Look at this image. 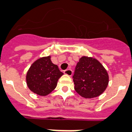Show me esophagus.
<instances>
[{"label":"esophagus","instance_id":"1","mask_svg":"<svg viewBox=\"0 0 132 132\" xmlns=\"http://www.w3.org/2000/svg\"><path fill=\"white\" fill-rule=\"evenodd\" d=\"M64 74H66V75H68V76H71V75H73V71L72 70H70V69H66L64 71Z\"/></svg>","mask_w":132,"mask_h":132}]
</instances>
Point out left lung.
Returning a JSON list of instances; mask_svg holds the SVG:
<instances>
[{"label": "left lung", "instance_id": "left-lung-1", "mask_svg": "<svg viewBox=\"0 0 132 132\" xmlns=\"http://www.w3.org/2000/svg\"><path fill=\"white\" fill-rule=\"evenodd\" d=\"M75 90L85 98H93L101 95L108 85L106 70L97 60L82 57L75 66L73 76Z\"/></svg>", "mask_w": 132, "mask_h": 132}]
</instances>
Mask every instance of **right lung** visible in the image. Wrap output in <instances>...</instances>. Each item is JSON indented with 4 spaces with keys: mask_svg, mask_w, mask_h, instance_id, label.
<instances>
[{
    "mask_svg": "<svg viewBox=\"0 0 132 132\" xmlns=\"http://www.w3.org/2000/svg\"><path fill=\"white\" fill-rule=\"evenodd\" d=\"M63 75L58 66L53 64L50 57H42L30 66L26 76L30 90L39 95H48L57 86V81Z\"/></svg>",
    "mask_w": 132,
    "mask_h": 132,
    "instance_id": "add662e5",
    "label": "right lung"
}]
</instances>
